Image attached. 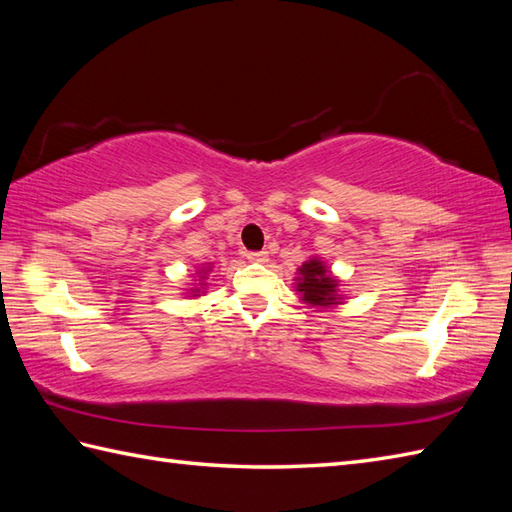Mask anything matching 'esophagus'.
<instances>
[{
	"mask_svg": "<svg viewBox=\"0 0 512 512\" xmlns=\"http://www.w3.org/2000/svg\"><path fill=\"white\" fill-rule=\"evenodd\" d=\"M246 259H248V262H253V264H266L268 253H266V250H257V253H248Z\"/></svg>",
	"mask_w": 512,
	"mask_h": 512,
	"instance_id": "34e87169",
	"label": "esophagus"
}]
</instances>
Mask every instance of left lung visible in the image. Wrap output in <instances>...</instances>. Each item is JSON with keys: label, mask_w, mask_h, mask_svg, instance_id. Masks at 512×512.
Instances as JSON below:
<instances>
[{"label": "left lung", "mask_w": 512, "mask_h": 512, "mask_svg": "<svg viewBox=\"0 0 512 512\" xmlns=\"http://www.w3.org/2000/svg\"><path fill=\"white\" fill-rule=\"evenodd\" d=\"M295 292L299 295V301L306 303L308 308H336L345 303L347 292L343 290V281L332 273L323 257L310 255L306 262L297 268Z\"/></svg>", "instance_id": "obj_1"}]
</instances>
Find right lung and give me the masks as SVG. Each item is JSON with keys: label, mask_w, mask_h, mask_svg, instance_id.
<instances>
[{"label": "right lung", "mask_w": 512, "mask_h": 512, "mask_svg": "<svg viewBox=\"0 0 512 512\" xmlns=\"http://www.w3.org/2000/svg\"><path fill=\"white\" fill-rule=\"evenodd\" d=\"M213 273V264L206 262L202 266L195 268V277L189 284V288H184V299H200L206 295V288H209V275Z\"/></svg>", "instance_id": "add662e5"}]
</instances>
